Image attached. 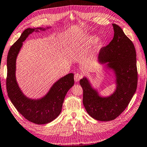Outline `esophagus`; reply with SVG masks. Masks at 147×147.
I'll list each match as a JSON object with an SVG mask.
<instances>
[{
  "mask_svg": "<svg viewBox=\"0 0 147 147\" xmlns=\"http://www.w3.org/2000/svg\"><path fill=\"white\" fill-rule=\"evenodd\" d=\"M82 78V75L81 74H79V73H76V74H75L74 76V79L75 81H76V82L79 81L80 79H81Z\"/></svg>",
  "mask_w": 147,
  "mask_h": 147,
  "instance_id": "34e87169",
  "label": "esophagus"
}]
</instances>
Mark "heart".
I'll use <instances>...</instances> for the list:
<instances>
[{"instance_id":"obj_1","label":"heart","mask_w":147,"mask_h":147,"mask_svg":"<svg viewBox=\"0 0 147 147\" xmlns=\"http://www.w3.org/2000/svg\"><path fill=\"white\" fill-rule=\"evenodd\" d=\"M96 40H97V38H96V36H90L88 39L87 43L88 44H91V43H95Z\"/></svg>"}]
</instances>
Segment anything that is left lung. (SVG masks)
Returning a JSON list of instances; mask_svg holds the SVG:
<instances>
[{"mask_svg":"<svg viewBox=\"0 0 147 147\" xmlns=\"http://www.w3.org/2000/svg\"><path fill=\"white\" fill-rule=\"evenodd\" d=\"M114 37L100 51V62H109L108 66L115 71L117 90L109 97L102 98L91 87L86 78L80 81L83 90V104L91 117L99 121L117 118L125 108L136 91L138 70L136 53L133 43L120 26L113 24Z\"/></svg>","mask_w":147,"mask_h":147,"instance_id":"1","label":"left lung"}]
</instances>
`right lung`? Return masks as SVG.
<instances>
[{
  "label": "right lung",
  "mask_w": 147,
  "mask_h": 147,
  "mask_svg": "<svg viewBox=\"0 0 147 147\" xmlns=\"http://www.w3.org/2000/svg\"><path fill=\"white\" fill-rule=\"evenodd\" d=\"M35 29H26L9 49L7 57L6 90L11 102L25 118L36 124H45L59 115L66 94L74 84V75L69 74L58 80L41 99L31 100L23 95L16 81V59L22 42ZM38 29L44 30L37 28V31Z\"/></svg>",
  "instance_id": "1"
}]
</instances>
